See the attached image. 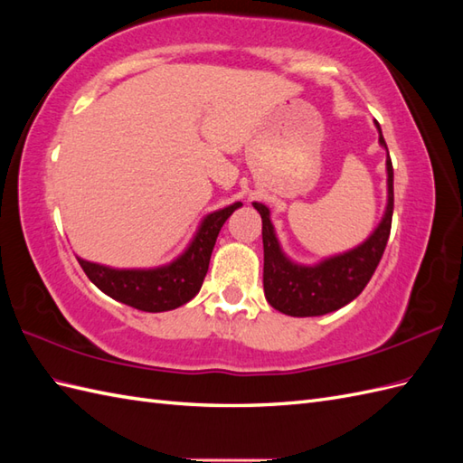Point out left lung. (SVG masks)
Returning a JSON list of instances; mask_svg holds the SVG:
<instances>
[{
  "mask_svg": "<svg viewBox=\"0 0 463 463\" xmlns=\"http://www.w3.org/2000/svg\"><path fill=\"white\" fill-rule=\"evenodd\" d=\"M380 145L388 151L382 137ZM388 171V204L380 224L360 247L336 257L324 259L322 262L307 267V264L292 262L282 252L280 242L270 222L269 206L254 203V209L262 219V244H264V297L272 308L288 317H322L346 307L358 294L366 288L373 270L386 249L392 229V213H394V169H392L390 155L386 159Z\"/></svg>",
  "mask_w": 463,
  "mask_h": 463,
  "instance_id": "left-lung-1",
  "label": "left lung"
}]
</instances>
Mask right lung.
I'll return each mask as SVG.
<instances>
[{
	"label": "right lung",
	"instance_id": "right-lung-1",
	"mask_svg": "<svg viewBox=\"0 0 463 463\" xmlns=\"http://www.w3.org/2000/svg\"><path fill=\"white\" fill-rule=\"evenodd\" d=\"M239 206L242 204L234 203L226 209L206 214L186 250L165 267L111 269L83 259L77 260L87 279L107 297L143 312L175 310L199 294L221 226Z\"/></svg>",
	"mask_w": 463,
	"mask_h": 463
}]
</instances>
